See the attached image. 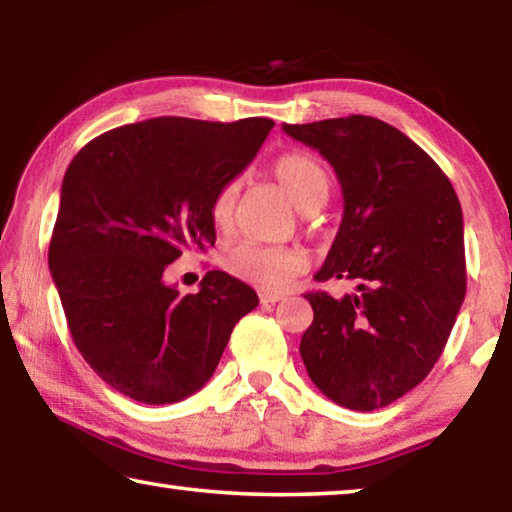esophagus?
Listing matches in <instances>:
<instances>
[{"instance_id":"34e87169","label":"esophagus","mask_w":512,"mask_h":512,"mask_svg":"<svg viewBox=\"0 0 512 512\" xmlns=\"http://www.w3.org/2000/svg\"><path fill=\"white\" fill-rule=\"evenodd\" d=\"M282 298H284V293H271V291L259 293V300H262V305H275V302H280Z\"/></svg>"}]
</instances>
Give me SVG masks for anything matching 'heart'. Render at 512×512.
Masks as SVG:
<instances>
[{"instance_id": "obj_1", "label": "heart", "mask_w": 512, "mask_h": 512, "mask_svg": "<svg viewBox=\"0 0 512 512\" xmlns=\"http://www.w3.org/2000/svg\"><path fill=\"white\" fill-rule=\"evenodd\" d=\"M273 176L302 212H314L327 201L329 173L314 155L293 151L273 164ZM239 196V180H228L212 198V221L216 228H228ZM225 271L264 291H282L296 275L305 271L309 257L298 246H264L257 241H239L225 248L221 257Z\"/></svg>"}]
</instances>
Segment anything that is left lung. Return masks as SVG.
<instances>
[{
	"mask_svg": "<svg viewBox=\"0 0 512 512\" xmlns=\"http://www.w3.org/2000/svg\"><path fill=\"white\" fill-rule=\"evenodd\" d=\"M332 164L343 221L318 282L357 291L307 293V375L329 400L375 411L400 400L443 354L465 298L463 212L443 169L386 121L350 115L282 124Z\"/></svg>",
	"mask_w": 512,
	"mask_h": 512,
	"instance_id": "left-lung-1",
	"label": "left lung"
}]
</instances>
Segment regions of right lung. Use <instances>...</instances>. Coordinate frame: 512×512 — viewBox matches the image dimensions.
I'll use <instances>...</instances> for the list:
<instances>
[{"label":"right lung","mask_w":512,"mask_h":512,"mask_svg":"<svg viewBox=\"0 0 512 512\" xmlns=\"http://www.w3.org/2000/svg\"><path fill=\"white\" fill-rule=\"evenodd\" d=\"M273 126L155 117L94 137L69 162L49 271L76 348L131 400L171 404L201 391L239 318L259 305L223 271H207L187 296L164 271L183 250L214 246L212 198Z\"/></svg>","instance_id":"right-lung-1"}]
</instances>
